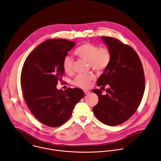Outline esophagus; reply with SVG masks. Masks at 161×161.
<instances>
[{
    "label": "esophagus",
    "mask_w": 161,
    "mask_h": 161,
    "mask_svg": "<svg viewBox=\"0 0 161 161\" xmlns=\"http://www.w3.org/2000/svg\"><path fill=\"white\" fill-rule=\"evenodd\" d=\"M83 92H84V93H85V95L88 94V93H90V91L87 90H83Z\"/></svg>",
    "instance_id": "34e87169"
}]
</instances>
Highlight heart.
I'll list each match as a JSON object with an SVG mask.
<instances>
[{"instance_id": "obj_1", "label": "heart", "mask_w": 161, "mask_h": 161, "mask_svg": "<svg viewBox=\"0 0 161 161\" xmlns=\"http://www.w3.org/2000/svg\"><path fill=\"white\" fill-rule=\"evenodd\" d=\"M75 54L88 62L90 67L97 71L104 70L108 66L111 59L110 53L107 49H99L98 46L90 43H85L78 47ZM63 67L66 73L72 71L73 60L71 57L67 56L64 58ZM94 79L95 76L92 74L78 75L75 77L73 83L80 88H88L91 86L92 81Z\"/></svg>"}]
</instances>
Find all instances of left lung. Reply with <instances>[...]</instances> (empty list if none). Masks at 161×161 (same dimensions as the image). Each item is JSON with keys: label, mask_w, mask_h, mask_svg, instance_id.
Wrapping results in <instances>:
<instances>
[{"label": "left lung", "mask_w": 161, "mask_h": 161, "mask_svg": "<svg viewBox=\"0 0 161 161\" xmlns=\"http://www.w3.org/2000/svg\"><path fill=\"white\" fill-rule=\"evenodd\" d=\"M101 39L111 59L98 78L97 85L104 88L108 85L109 88L106 95H102L100 89L93 90L99 98L93 111L101 122L115 126L129 119L139 107L144 93L145 78L141 59L133 48L114 37Z\"/></svg>", "instance_id": "left-lung-1"}]
</instances>
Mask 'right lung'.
<instances>
[{
  "instance_id": "add662e5",
  "label": "right lung",
  "mask_w": 161,
  "mask_h": 161,
  "mask_svg": "<svg viewBox=\"0 0 161 161\" xmlns=\"http://www.w3.org/2000/svg\"><path fill=\"white\" fill-rule=\"evenodd\" d=\"M75 45L63 39L47 40L29 54L23 65L20 83L24 99L34 116L47 126L65 123L85 95L80 88H56L64 73V58Z\"/></svg>"
}]
</instances>
